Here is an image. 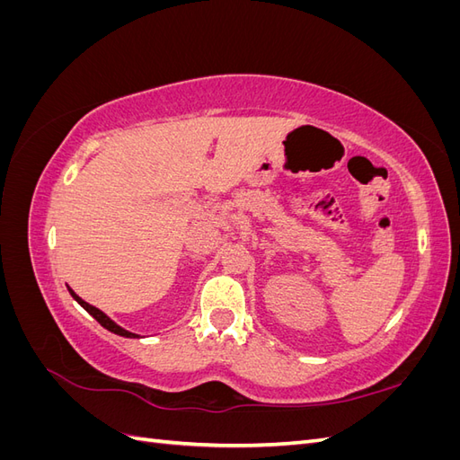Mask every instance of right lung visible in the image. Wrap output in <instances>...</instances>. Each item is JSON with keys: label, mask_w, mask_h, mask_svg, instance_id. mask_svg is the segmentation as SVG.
I'll use <instances>...</instances> for the list:
<instances>
[{"label": "right lung", "mask_w": 460, "mask_h": 460, "mask_svg": "<svg viewBox=\"0 0 460 460\" xmlns=\"http://www.w3.org/2000/svg\"><path fill=\"white\" fill-rule=\"evenodd\" d=\"M68 288V286H66ZM68 294H71L73 296V299L80 305V307L82 309H86L95 320H97V323H100L105 330H109V332H113V333H117V336H122V338H140V336H137V333H134V332H128V330H124L122 326H119L117 323H115V320L113 318H109L103 311H100V309H97V307H93V305H90V303H86L84 299H82V297H78L76 294H75V289H71V288H68Z\"/></svg>", "instance_id": "right-lung-1"}]
</instances>
